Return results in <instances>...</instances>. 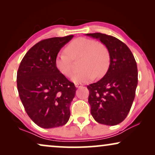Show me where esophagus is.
<instances>
[{
	"instance_id": "1",
	"label": "esophagus",
	"mask_w": 155,
	"mask_h": 155,
	"mask_svg": "<svg viewBox=\"0 0 155 155\" xmlns=\"http://www.w3.org/2000/svg\"><path fill=\"white\" fill-rule=\"evenodd\" d=\"M75 85L76 87L78 88V87H81L82 86V84H79V83H75Z\"/></svg>"
}]
</instances>
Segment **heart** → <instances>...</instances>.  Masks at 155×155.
I'll list each match as a JSON object with an SVG mask.
<instances>
[{"label": "heart", "mask_w": 155, "mask_h": 155, "mask_svg": "<svg viewBox=\"0 0 155 155\" xmlns=\"http://www.w3.org/2000/svg\"><path fill=\"white\" fill-rule=\"evenodd\" d=\"M66 52H60L55 59L56 69L62 75L70 77L73 74V59L81 58L80 68L82 70L72 76L76 83H85L97 76L107 73L110 64V54L107 46L95 40L80 37L74 39L65 48Z\"/></svg>", "instance_id": "obj_1"}]
</instances>
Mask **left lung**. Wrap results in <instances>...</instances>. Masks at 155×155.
Listing matches in <instances>:
<instances>
[{
  "mask_svg": "<svg viewBox=\"0 0 155 155\" xmlns=\"http://www.w3.org/2000/svg\"><path fill=\"white\" fill-rule=\"evenodd\" d=\"M107 46L110 64L105 75L87 86L91 114L99 124L115 126L126 118L137 85V68L129 48L117 38L101 33L86 34Z\"/></svg>",
  "mask_w": 155,
  "mask_h": 155,
  "instance_id": "left-lung-1",
  "label": "left lung"
}]
</instances>
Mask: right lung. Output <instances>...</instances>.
<instances>
[{"instance_id":"add662e5","label":"right lung","mask_w":155,"mask_h":155,"mask_svg":"<svg viewBox=\"0 0 155 155\" xmlns=\"http://www.w3.org/2000/svg\"><path fill=\"white\" fill-rule=\"evenodd\" d=\"M73 35L53 37L33 46L21 61L17 73L19 96L29 118L43 128L68 121L76 87L56 69L55 59Z\"/></svg>"}]
</instances>
